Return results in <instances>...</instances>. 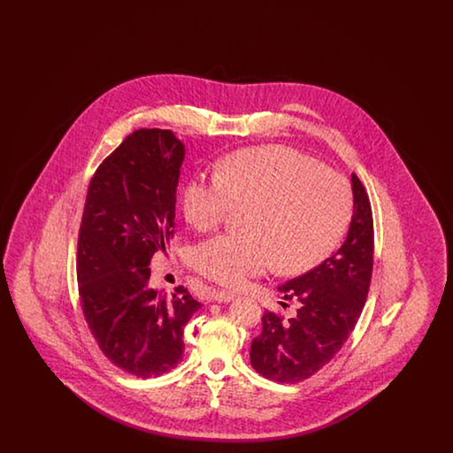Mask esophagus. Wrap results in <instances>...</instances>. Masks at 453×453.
Masks as SVG:
<instances>
[{"mask_svg": "<svg viewBox=\"0 0 453 453\" xmlns=\"http://www.w3.org/2000/svg\"><path fill=\"white\" fill-rule=\"evenodd\" d=\"M211 299L216 302H231L236 299V294L229 290H212Z\"/></svg>", "mask_w": 453, "mask_h": 453, "instance_id": "34e87169", "label": "esophagus"}]
</instances>
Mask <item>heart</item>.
Here are the masks:
<instances>
[{
  "instance_id": "heart-1",
  "label": "heart",
  "mask_w": 453,
  "mask_h": 453,
  "mask_svg": "<svg viewBox=\"0 0 453 453\" xmlns=\"http://www.w3.org/2000/svg\"><path fill=\"white\" fill-rule=\"evenodd\" d=\"M351 205L343 176L283 146L236 152L183 190V212L198 231L214 229L236 207L248 209L246 231L211 237L195 250V268L229 287L275 263L285 273L318 265L343 236Z\"/></svg>"
}]
</instances>
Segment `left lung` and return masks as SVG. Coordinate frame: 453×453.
Masks as SVG:
<instances>
[{"mask_svg":"<svg viewBox=\"0 0 453 453\" xmlns=\"http://www.w3.org/2000/svg\"><path fill=\"white\" fill-rule=\"evenodd\" d=\"M353 216L345 242L321 265L279 287L301 307L290 319L266 311L251 343L263 377L296 384L321 370L345 345L365 305L373 266V219L362 181L351 174ZM283 303V302H281Z\"/></svg>","mask_w":453,"mask_h":453,"instance_id":"obj_1","label":"left lung"}]
</instances>
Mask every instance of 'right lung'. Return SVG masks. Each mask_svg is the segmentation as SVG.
I'll return each mask as SVG.
<instances>
[{"label":"right lung","instance_id":"1","mask_svg":"<svg viewBox=\"0 0 453 453\" xmlns=\"http://www.w3.org/2000/svg\"><path fill=\"white\" fill-rule=\"evenodd\" d=\"M185 144L172 130H134L88 187L78 285L88 326L111 364L150 379L181 360L183 327L200 309L187 290L151 287L152 255L174 233Z\"/></svg>","mask_w":453,"mask_h":453}]
</instances>
